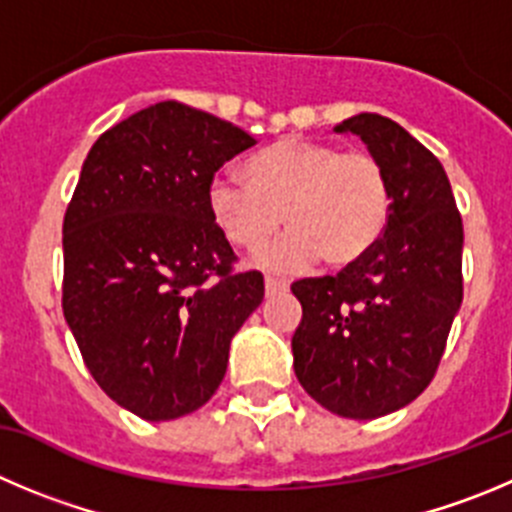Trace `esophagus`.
<instances>
[{
  "instance_id": "obj_1",
  "label": "esophagus",
  "mask_w": 512,
  "mask_h": 512,
  "mask_svg": "<svg viewBox=\"0 0 512 512\" xmlns=\"http://www.w3.org/2000/svg\"><path fill=\"white\" fill-rule=\"evenodd\" d=\"M289 289V284H286L284 279H274V276H266V296H274V294H281V291Z\"/></svg>"
}]
</instances>
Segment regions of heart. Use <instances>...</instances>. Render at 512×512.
<instances>
[{
  "mask_svg": "<svg viewBox=\"0 0 512 512\" xmlns=\"http://www.w3.org/2000/svg\"><path fill=\"white\" fill-rule=\"evenodd\" d=\"M241 173L211 180L208 211L226 241L248 253L266 246L284 218L289 233L264 253L269 269H299L316 256L326 266L354 264L389 223L387 170L364 150L284 138L246 158Z\"/></svg>",
  "mask_w": 512,
  "mask_h": 512,
  "instance_id": "heart-1",
  "label": "heart"
}]
</instances>
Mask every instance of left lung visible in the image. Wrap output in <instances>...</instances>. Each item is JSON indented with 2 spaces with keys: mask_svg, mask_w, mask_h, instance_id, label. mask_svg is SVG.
Returning <instances> with one entry per match:
<instances>
[{
  "mask_svg": "<svg viewBox=\"0 0 512 512\" xmlns=\"http://www.w3.org/2000/svg\"><path fill=\"white\" fill-rule=\"evenodd\" d=\"M384 165L392 211L377 246L337 276L291 291L301 387L329 412L374 420L410 405L435 377L462 304V218L440 160L384 115L337 125Z\"/></svg>",
  "mask_w": 512,
  "mask_h": 512,
  "instance_id": "obj_1",
  "label": "left lung"
}]
</instances>
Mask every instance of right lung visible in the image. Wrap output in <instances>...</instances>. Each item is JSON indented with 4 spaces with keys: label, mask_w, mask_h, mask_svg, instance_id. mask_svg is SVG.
<instances>
[{
    "label": "right lung",
    "mask_w": 512,
    "mask_h": 512,
    "mask_svg": "<svg viewBox=\"0 0 512 512\" xmlns=\"http://www.w3.org/2000/svg\"><path fill=\"white\" fill-rule=\"evenodd\" d=\"M256 140L165 100L95 140L62 223V311L102 392L150 422L203 407L264 276L208 211V186Z\"/></svg>",
    "instance_id": "obj_1"
}]
</instances>
